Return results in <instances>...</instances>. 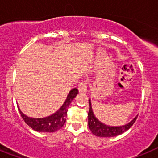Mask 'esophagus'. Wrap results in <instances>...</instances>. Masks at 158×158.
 I'll return each mask as SVG.
<instances>
[{
	"instance_id": "obj_1",
	"label": "esophagus",
	"mask_w": 158,
	"mask_h": 158,
	"mask_svg": "<svg viewBox=\"0 0 158 158\" xmlns=\"http://www.w3.org/2000/svg\"><path fill=\"white\" fill-rule=\"evenodd\" d=\"M78 90L79 92H86L87 91V83L86 82L79 83V85L78 86Z\"/></svg>"
}]
</instances>
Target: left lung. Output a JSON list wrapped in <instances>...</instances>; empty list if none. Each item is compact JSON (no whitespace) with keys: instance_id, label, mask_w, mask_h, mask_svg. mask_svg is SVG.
I'll list each match as a JSON object with an SVG mask.
<instances>
[{"instance_id":"left-lung-1","label":"left lung","mask_w":158,"mask_h":158,"mask_svg":"<svg viewBox=\"0 0 158 158\" xmlns=\"http://www.w3.org/2000/svg\"><path fill=\"white\" fill-rule=\"evenodd\" d=\"M89 112H88V126H89L90 130L94 135L96 136H100V137H112L118 135L122 134L123 132L127 131L128 129L132 126L136 121L137 116L131 120L128 124H124L122 126H109L107 124H103L102 122L99 121L97 118L94 115L92 108H91V99H89Z\"/></svg>"}]
</instances>
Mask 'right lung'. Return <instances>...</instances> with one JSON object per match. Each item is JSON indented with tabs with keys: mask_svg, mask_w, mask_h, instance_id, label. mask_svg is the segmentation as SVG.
<instances>
[{
	"mask_svg": "<svg viewBox=\"0 0 158 158\" xmlns=\"http://www.w3.org/2000/svg\"><path fill=\"white\" fill-rule=\"evenodd\" d=\"M79 93L77 88H73L67 95V99L63 106L56 112L51 116L44 118H32L24 115L22 111L18 108L22 119L26 124L37 132H54L63 128L66 122V117L67 115V108L71 104L73 99Z\"/></svg>",
	"mask_w": 158,
	"mask_h": 158,
	"instance_id": "obj_1",
	"label": "right lung"
}]
</instances>
